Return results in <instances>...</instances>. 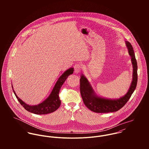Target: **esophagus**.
<instances>
[{"label":"esophagus","instance_id":"esophagus-1","mask_svg":"<svg viewBox=\"0 0 149 149\" xmlns=\"http://www.w3.org/2000/svg\"><path fill=\"white\" fill-rule=\"evenodd\" d=\"M82 68H83V66H82V65H81V64H75V65H74V72H75V73H79V72L81 71Z\"/></svg>","mask_w":149,"mask_h":149}]
</instances>
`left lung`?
<instances>
[{
    "label": "left lung",
    "instance_id": "left-lung-1",
    "mask_svg": "<svg viewBox=\"0 0 149 149\" xmlns=\"http://www.w3.org/2000/svg\"><path fill=\"white\" fill-rule=\"evenodd\" d=\"M128 53L131 57L133 68L132 81L127 93L123 97L117 99H109L97 96L88 80L82 74L80 79V93L85 106L91 111L96 113H108L116 112L124 106L135 91L138 81L137 63L131 44L126 41Z\"/></svg>",
    "mask_w": 149,
    "mask_h": 149
}]
</instances>
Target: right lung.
<instances>
[{
    "label": "right lung",
    "mask_w": 149,
    "mask_h": 149,
    "mask_svg": "<svg viewBox=\"0 0 149 149\" xmlns=\"http://www.w3.org/2000/svg\"><path fill=\"white\" fill-rule=\"evenodd\" d=\"M73 68H69V69L66 70L58 79L49 96L40 104L36 106H29L24 103L21 99H20L16 95L15 91L13 90L14 93L20 104L27 111L38 115H44L52 113L57 110L60 106L61 100L59 97V92L60 88L65 81L66 79L68 78V77L70 74H72L73 73Z\"/></svg>",
    "instance_id": "obj_1"
}]
</instances>
